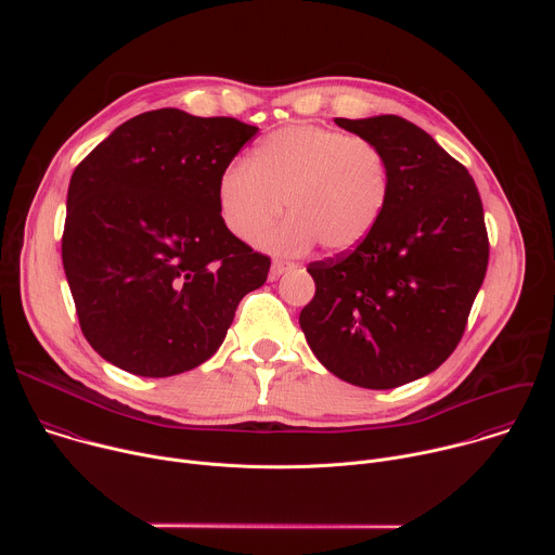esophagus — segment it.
Wrapping results in <instances>:
<instances>
[{
    "label": "esophagus",
    "mask_w": 555,
    "mask_h": 555,
    "mask_svg": "<svg viewBox=\"0 0 555 555\" xmlns=\"http://www.w3.org/2000/svg\"><path fill=\"white\" fill-rule=\"evenodd\" d=\"M292 268H296V263L285 261V259H274L270 274H272V279H279L283 272H287V270H292Z\"/></svg>",
    "instance_id": "esophagus-1"
}]
</instances>
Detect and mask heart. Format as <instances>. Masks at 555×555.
I'll list each match as a JSON object with an SVG mask.
<instances>
[{"mask_svg": "<svg viewBox=\"0 0 555 555\" xmlns=\"http://www.w3.org/2000/svg\"><path fill=\"white\" fill-rule=\"evenodd\" d=\"M390 197L384 151L364 138L313 125L270 133L250 160H236L219 178L223 223L240 240H255L285 210V223L261 236L276 253L321 242L327 253H351L382 221Z\"/></svg>", "mask_w": 555, "mask_h": 555, "instance_id": "heart-1", "label": "heart"}]
</instances>
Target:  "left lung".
Masks as SVG:
<instances>
[{"mask_svg": "<svg viewBox=\"0 0 555 555\" xmlns=\"http://www.w3.org/2000/svg\"><path fill=\"white\" fill-rule=\"evenodd\" d=\"M336 125L384 151L390 197L362 246L307 266L315 294L298 323L327 371L395 388L441 366L465 332L490 259L483 204L467 169L417 125Z\"/></svg>", "mask_w": 555, "mask_h": 555, "instance_id": "left-lung-1", "label": "left lung"}]
</instances>
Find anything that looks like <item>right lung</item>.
<instances>
[{
  "mask_svg": "<svg viewBox=\"0 0 555 555\" xmlns=\"http://www.w3.org/2000/svg\"><path fill=\"white\" fill-rule=\"evenodd\" d=\"M257 127L165 107L122 122L72 173L61 236L78 325L122 371L206 362L270 257L225 228L217 184Z\"/></svg>",
  "mask_w": 555,
  "mask_h": 555,
  "instance_id": "1",
  "label": "right lung"
}]
</instances>
